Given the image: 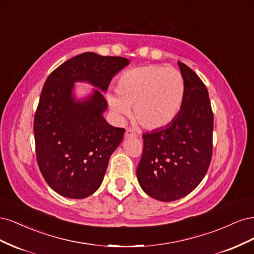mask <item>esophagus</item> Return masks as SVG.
I'll return each instance as SVG.
<instances>
[{"instance_id": "obj_1", "label": "esophagus", "mask_w": 254, "mask_h": 254, "mask_svg": "<svg viewBox=\"0 0 254 254\" xmlns=\"http://www.w3.org/2000/svg\"><path fill=\"white\" fill-rule=\"evenodd\" d=\"M125 136H136V133L133 131L131 129H127L126 132H125Z\"/></svg>"}]
</instances>
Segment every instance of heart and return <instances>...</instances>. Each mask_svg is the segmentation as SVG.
<instances>
[{
	"label": "heart",
	"instance_id": "1",
	"mask_svg": "<svg viewBox=\"0 0 254 254\" xmlns=\"http://www.w3.org/2000/svg\"><path fill=\"white\" fill-rule=\"evenodd\" d=\"M117 94L109 93L108 103L120 120L130 117L147 130L162 128L177 117L184 97L182 74L172 66L149 64L123 73Z\"/></svg>",
	"mask_w": 254,
	"mask_h": 254
}]
</instances>
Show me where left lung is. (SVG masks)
Returning <instances> with one entry per match:
<instances>
[{
	"instance_id": "left-lung-1",
	"label": "left lung",
	"mask_w": 254,
	"mask_h": 254,
	"mask_svg": "<svg viewBox=\"0 0 254 254\" xmlns=\"http://www.w3.org/2000/svg\"><path fill=\"white\" fill-rule=\"evenodd\" d=\"M184 80L180 111L165 128L144 133L136 177L142 190L161 201L189 195L205 176L213 151L214 117L199 76L178 63Z\"/></svg>"
}]
</instances>
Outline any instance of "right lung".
<instances>
[{"label": "right lung", "mask_w": 254, "mask_h": 254, "mask_svg": "<svg viewBox=\"0 0 254 254\" xmlns=\"http://www.w3.org/2000/svg\"><path fill=\"white\" fill-rule=\"evenodd\" d=\"M128 64L126 58L87 52L60 64L45 80L34 119L36 157L43 178L59 195L81 199L93 194L125 132L104 119L108 104L102 92L76 102L74 82L107 91Z\"/></svg>", "instance_id": "1"}]
</instances>
